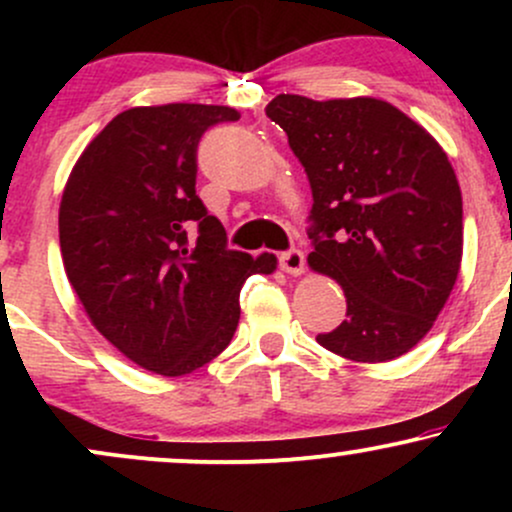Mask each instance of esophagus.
Segmentation results:
<instances>
[{"mask_svg": "<svg viewBox=\"0 0 512 512\" xmlns=\"http://www.w3.org/2000/svg\"><path fill=\"white\" fill-rule=\"evenodd\" d=\"M279 264L281 269H284L286 274H293V276H301L305 272V255L303 250H286L284 255L279 257Z\"/></svg>", "mask_w": 512, "mask_h": 512, "instance_id": "obj_1", "label": "esophagus"}]
</instances>
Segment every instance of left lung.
I'll list each match as a JSON object with an SVG mask.
<instances>
[{"label":"left lung","mask_w":512,"mask_h":512,"mask_svg":"<svg viewBox=\"0 0 512 512\" xmlns=\"http://www.w3.org/2000/svg\"><path fill=\"white\" fill-rule=\"evenodd\" d=\"M267 117L286 132L313 190L308 264L346 296V320L317 342L358 363L407 354L460 272L462 192L448 156L378 98L281 93Z\"/></svg>","instance_id":"1"}]
</instances>
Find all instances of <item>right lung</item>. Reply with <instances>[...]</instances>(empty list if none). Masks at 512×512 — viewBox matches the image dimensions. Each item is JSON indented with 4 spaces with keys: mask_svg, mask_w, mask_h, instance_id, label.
Here are the masks:
<instances>
[{
    "mask_svg": "<svg viewBox=\"0 0 512 512\" xmlns=\"http://www.w3.org/2000/svg\"><path fill=\"white\" fill-rule=\"evenodd\" d=\"M226 105L168 103L120 113L86 146L60 204L69 284L93 327L151 373H192L231 344L240 289L276 257L228 250L197 197V146ZM198 226L192 244L186 228Z\"/></svg>",
    "mask_w": 512,
    "mask_h": 512,
    "instance_id": "right-lung-1",
    "label": "right lung"
}]
</instances>
